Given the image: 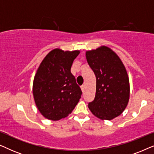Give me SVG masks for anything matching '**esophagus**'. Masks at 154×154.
<instances>
[{
    "mask_svg": "<svg viewBox=\"0 0 154 154\" xmlns=\"http://www.w3.org/2000/svg\"><path fill=\"white\" fill-rule=\"evenodd\" d=\"M81 90H82V91H84V90H85V85H82L81 87Z\"/></svg>",
    "mask_w": 154,
    "mask_h": 154,
    "instance_id": "34e87169",
    "label": "esophagus"
}]
</instances>
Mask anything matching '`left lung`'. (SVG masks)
<instances>
[{"label": "left lung", "mask_w": 154, "mask_h": 154, "mask_svg": "<svg viewBox=\"0 0 154 154\" xmlns=\"http://www.w3.org/2000/svg\"><path fill=\"white\" fill-rule=\"evenodd\" d=\"M86 59L96 77L95 97L88 104L90 110L102 120L119 116L130 97L129 79L123 62L106 46L87 51Z\"/></svg>", "instance_id": "obj_1"}]
</instances>
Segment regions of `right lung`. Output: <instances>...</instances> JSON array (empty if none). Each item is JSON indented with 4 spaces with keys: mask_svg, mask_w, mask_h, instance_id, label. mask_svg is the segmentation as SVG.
Masks as SVG:
<instances>
[{
    "mask_svg": "<svg viewBox=\"0 0 154 154\" xmlns=\"http://www.w3.org/2000/svg\"><path fill=\"white\" fill-rule=\"evenodd\" d=\"M79 50L54 49L42 61L35 73L33 94L36 106L44 117L58 121L72 112L81 97V88L71 73Z\"/></svg>",
    "mask_w": 154,
    "mask_h": 154,
    "instance_id": "right-lung-1",
    "label": "right lung"
}]
</instances>
